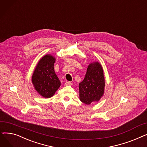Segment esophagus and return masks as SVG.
Listing matches in <instances>:
<instances>
[{
	"label": "esophagus",
	"mask_w": 147,
	"mask_h": 147,
	"mask_svg": "<svg viewBox=\"0 0 147 147\" xmlns=\"http://www.w3.org/2000/svg\"><path fill=\"white\" fill-rule=\"evenodd\" d=\"M65 86H71L72 83L70 82H66L65 83Z\"/></svg>",
	"instance_id": "34e87169"
}]
</instances>
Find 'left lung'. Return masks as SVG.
<instances>
[{
  "instance_id": "obj_1",
  "label": "left lung",
  "mask_w": 147,
  "mask_h": 147,
  "mask_svg": "<svg viewBox=\"0 0 147 147\" xmlns=\"http://www.w3.org/2000/svg\"><path fill=\"white\" fill-rule=\"evenodd\" d=\"M105 86L103 68L99 62L90 63L83 80L79 83V98L87 105L98 102L104 94Z\"/></svg>"
}]
</instances>
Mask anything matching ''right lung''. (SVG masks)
Segmentation results:
<instances>
[{"label": "right lung", "instance_id": "right-lung-1", "mask_svg": "<svg viewBox=\"0 0 147 147\" xmlns=\"http://www.w3.org/2000/svg\"><path fill=\"white\" fill-rule=\"evenodd\" d=\"M55 60L51 54L44 55L38 61L32 75V82L35 90L45 98L54 95L61 86V82L54 71Z\"/></svg>", "mask_w": 147, "mask_h": 147}]
</instances>
